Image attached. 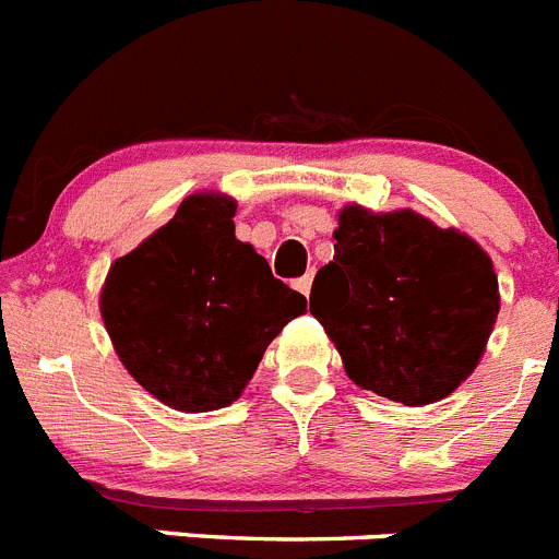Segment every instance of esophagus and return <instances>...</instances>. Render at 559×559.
I'll list each match as a JSON object with an SVG mask.
<instances>
[{
  "label": "esophagus",
  "instance_id": "1",
  "mask_svg": "<svg viewBox=\"0 0 559 559\" xmlns=\"http://www.w3.org/2000/svg\"><path fill=\"white\" fill-rule=\"evenodd\" d=\"M295 289H298L300 295H309V292H311V273L304 275V278L295 281Z\"/></svg>",
  "mask_w": 559,
  "mask_h": 559
}]
</instances>
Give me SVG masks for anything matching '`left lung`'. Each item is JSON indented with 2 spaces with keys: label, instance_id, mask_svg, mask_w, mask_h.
<instances>
[{
  "label": "left lung",
  "instance_id": "left-lung-1",
  "mask_svg": "<svg viewBox=\"0 0 559 559\" xmlns=\"http://www.w3.org/2000/svg\"><path fill=\"white\" fill-rule=\"evenodd\" d=\"M334 261L311 314L350 381L404 406L445 399L479 365L499 317V278L471 236L415 211H340Z\"/></svg>",
  "mask_w": 559,
  "mask_h": 559
}]
</instances>
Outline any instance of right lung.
Here are the masks:
<instances>
[{"label":"right lung","mask_w":559,"mask_h":559,"mask_svg":"<svg viewBox=\"0 0 559 559\" xmlns=\"http://www.w3.org/2000/svg\"><path fill=\"white\" fill-rule=\"evenodd\" d=\"M236 200L189 194L175 217L110 264L99 295L119 359L180 412L234 404L306 298L234 234Z\"/></svg>","instance_id":"obj_1"}]
</instances>
